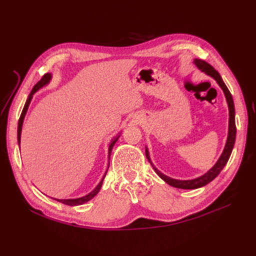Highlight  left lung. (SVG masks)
Masks as SVG:
<instances>
[{"mask_svg": "<svg viewBox=\"0 0 256 256\" xmlns=\"http://www.w3.org/2000/svg\"><path fill=\"white\" fill-rule=\"evenodd\" d=\"M194 64L198 67V69L204 72L205 74H207L208 76H210L212 78H214L216 83L220 85V88H222L224 95H226V102H228V111H230V120H228V140H226V147H224V150L222 152V154L220 156L219 160L216 161V164L209 170V171L200 176L196 180H173V178L166 176L164 174H162L159 170L156 168L152 164V162L148 154V150L147 148L145 150V154H146V158L148 159L150 164H152V168L154 170V172L158 174V176L160 178H162L166 184H168L170 186L175 188H180V189H198L200 187H204L207 184H209L210 182H212L214 178L220 174V172L223 170V168L226 166V164H228V161L230 159V156L232 154V150H233V147L235 144V138H236V124H235V108H234V102H233V97H232V94L230 92L228 88H226V83L223 82L221 76L219 74V72L216 70V69L210 65L208 64L207 62L203 60H198L196 58L194 60Z\"/></svg>", "mask_w": 256, "mask_h": 256, "instance_id": "obj_1", "label": "left lung"}]
</instances>
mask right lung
<instances>
[{
  "mask_svg": "<svg viewBox=\"0 0 256 256\" xmlns=\"http://www.w3.org/2000/svg\"><path fill=\"white\" fill-rule=\"evenodd\" d=\"M51 76H52L51 74H44L42 78L35 84V86L33 88L32 92H30V94L28 95V98L26 102V104H24V108H23L22 113H21V115H20L19 122H18V144H19V145H20V138H21V130H22V125H23V120H24V116H26V111H28V106H30V100H32L33 95L35 94V92H36L38 90L42 88V86H44V85H47V84L50 82ZM118 138H120V136L114 138L113 140L111 141L110 145H109V160H110V156H111V152H112L113 146H114V144L116 143V141H118ZM109 164H110V162H109ZM106 172H108V170H106ZM106 174L104 175L102 182H100L97 184V187H96L94 190H92V192H90L88 194L85 196H82V198H69V200H58V198H54V200H56L58 202H60V203H63V204L68 205V206H78V205H82V204H84V203H86V202H88L90 200H92V198H94V196L97 194V193L99 192L100 188H102V182H104V177H106Z\"/></svg>",
  "mask_w": 256,
  "mask_h": 256,
  "instance_id": "1",
  "label": "right lung"
}]
</instances>
